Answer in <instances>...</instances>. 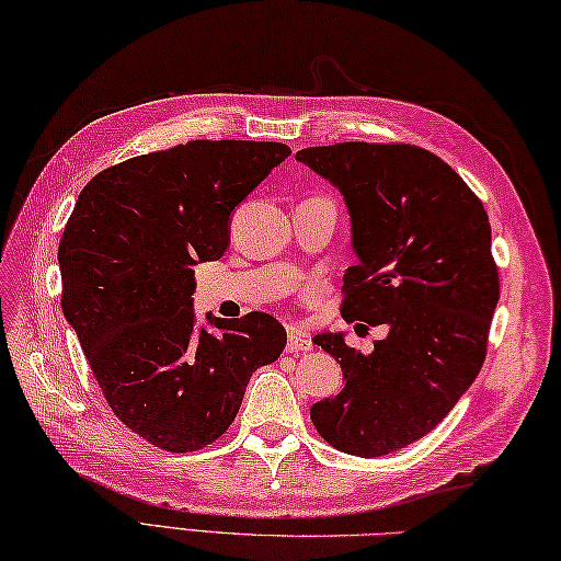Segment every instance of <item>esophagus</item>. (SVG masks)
Returning <instances> with one entry per match:
<instances>
[{
	"mask_svg": "<svg viewBox=\"0 0 561 561\" xmlns=\"http://www.w3.org/2000/svg\"><path fill=\"white\" fill-rule=\"evenodd\" d=\"M311 347H313V344H311V337H308V332L304 328L291 325L289 328V340H287V352L299 354V352H308Z\"/></svg>",
	"mask_w": 561,
	"mask_h": 561,
	"instance_id": "34e87169",
	"label": "esophagus"
}]
</instances>
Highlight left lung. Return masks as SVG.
<instances>
[{
    "instance_id": "8db88e82",
    "label": "left lung",
    "mask_w": 561,
    "mask_h": 561,
    "mask_svg": "<svg viewBox=\"0 0 561 561\" xmlns=\"http://www.w3.org/2000/svg\"><path fill=\"white\" fill-rule=\"evenodd\" d=\"M347 202L359 262L344 272L347 323L388 325L364 356L342 335L313 337L347 383L311 408L330 446L378 458L426 436L478 378L499 301L482 199L414 145L342 141L296 151Z\"/></svg>"
}]
</instances>
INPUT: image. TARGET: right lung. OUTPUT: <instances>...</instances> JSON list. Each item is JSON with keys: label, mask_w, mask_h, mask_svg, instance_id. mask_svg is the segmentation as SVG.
Instances as JSON below:
<instances>
[{"label": "right lung", "mask_w": 561, "mask_h": 561, "mask_svg": "<svg viewBox=\"0 0 561 561\" xmlns=\"http://www.w3.org/2000/svg\"><path fill=\"white\" fill-rule=\"evenodd\" d=\"M291 153L279 141L193 139L115 163L81 190L59 238L62 313L127 428L171 453L214 444L287 330L267 313L195 330L197 260L231 243V211Z\"/></svg>", "instance_id": "obj_1"}]
</instances>
